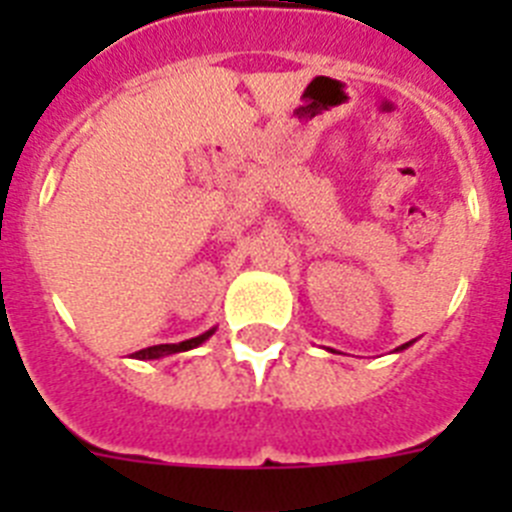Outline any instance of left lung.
<instances>
[{
    "instance_id": "obj_1",
    "label": "left lung",
    "mask_w": 512,
    "mask_h": 512,
    "mask_svg": "<svg viewBox=\"0 0 512 512\" xmlns=\"http://www.w3.org/2000/svg\"><path fill=\"white\" fill-rule=\"evenodd\" d=\"M410 343H413V341H410ZM410 343H402V346H400V348H397V351H402V348H408V346H410Z\"/></svg>"
}]
</instances>
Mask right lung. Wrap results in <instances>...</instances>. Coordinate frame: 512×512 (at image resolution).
Returning a JSON list of instances; mask_svg holds the SVG:
<instances>
[{
	"instance_id": "add662e5",
	"label": "right lung",
	"mask_w": 512,
	"mask_h": 512,
	"mask_svg": "<svg viewBox=\"0 0 512 512\" xmlns=\"http://www.w3.org/2000/svg\"><path fill=\"white\" fill-rule=\"evenodd\" d=\"M215 333V328L207 330V333H202V336L197 338H189V341H182V343H158V346H148V348H140V351H135L133 359H161V356H171V354H179V351H189V348H197L200 343H205L207 338Z\"/></svg>"
}]
</instances>
